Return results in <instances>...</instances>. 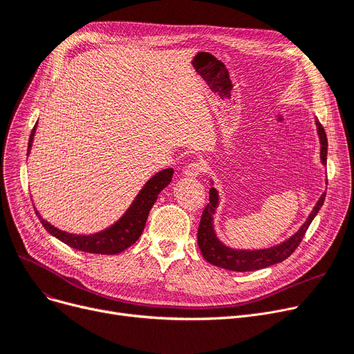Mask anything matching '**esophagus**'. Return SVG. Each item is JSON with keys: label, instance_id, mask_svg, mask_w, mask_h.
Returning <instances> with one entry per match:
<instances>
[{"label": "esophagus", "instance_id": "1", "mask_svg": "<svg viewBox=\"0 0 354 354\" xmlns=\"http://www.w3.org/2000/svg\"><path fill=\"white\" fill-rule=\"evenodd\" d=\"M204 169H205L204 160L196 159V160H192L188 163V166L185 167V175L189 178H196L204 172Z\"/></svg>", "mask_w": 354, "mask_h": 354}]
</instances>
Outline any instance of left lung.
Listing matches in <instances>:
<instances>
[{
	"label": "left lung",
	"instance_id": "obj_1",
	"mask_svg": "<svg viewBox=\"0 0 354 354\" xmlns=\"http://www.w3.org/2000/svg\"><path fill=\"white\" fill-rule=\"evenodd\" d=\"M317 131L319 136V143H321V162L327 165V134L324 127L321 126V122L317 120ZM326 194H322L318 199L317 205L311 211L310 217L302 224V227L298 232L289 237L288 240L282 241L278 245H273L270 249H262V250H234L224 245L218 237L215 236L214 225H212V215L215 212V208L218 205V192L215 188L209 189V204L204 208V212L201 215V221H199L198 227V245L201 249V253L208 263L218 266L227 270L233 272H252L263 269L276 263L283 262L302 241L306 230H308L311 221L315 218L317 212L324 204Z\"/></svg>",
	"mask_w": 354,
	"mask_h": 354
}]
</instances>
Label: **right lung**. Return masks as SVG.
I'll return each instance as SVG.
<instances>
[{
	"label": "right lung",
	"instance_id": "right-lung-1",
	"mask_svg": "<svg viewBox=\"0 0 354 354\" xmlns=\"http://www.w3.org/2000/svg\"><path fill=\"white\" fill-rule=\"evenodd\" d=\"M35 131H36V126L33 127L32 134H30L27 155L30 153V147H32V143H33ZM172 176H174V169L169 167V169H163V171L150 178L146 182L143 189L139 192V195L136 196V199L130 205V208L126 211V214L122 215L115 224L104 230V232H100L95 234L78 236V234H71V233L62 232V230H59L46 220H43L41 215L37 212V209H36V214L43 227L48 230L52 236H55L60 241H64L65 244L71 245L72 249L86 252V253H97V254H117V253H121L122 250H126L131 244H134L137 240H139V237L142 236L145 230L146 220L149 217V212L153 204L156 203L159 192L171 183Z\"/></svg>",
	"mask_w": 354,
	"mask_h": 354
}]
</instances>
